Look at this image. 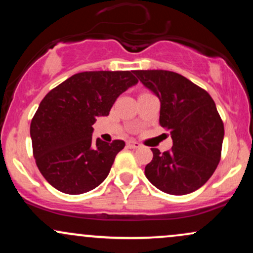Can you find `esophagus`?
<instances>
[{
	"label": "esophagus",
	"instance_id": "1",
	"mask_svg": "<svg viewBox=\"0 0 253 253\" xmlns=\"http://www.w3.org/2000/svg\"><path fill=\"white\" fill-rule=\"evenodd\" d=\"M127 146H128L129 149H139L141 145L135 140H129V141H127Z\"/></svg>",
	"mask_w": 253,
	"mask_h": 253
}]
</instances>
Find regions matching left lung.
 Masks as SVG:
<instances>
[{
    "label": "left lung",
    "instance_id": "obj_1",
    "mask_svg": "<svg viewBox=\"0 0 253 253\" xmlns=\"http://www.w3.org/2000/svg\"><path fill=\"white\" fill-rule=\"evenodd\" d=\"M138 80L161 101L159 124L169 130L172 147L153 158L145 176L159 190L185 195L201 188L221 157L225 130L213 98L182 75L167 70H136Z\"/></svg>",
    "mask_w": 253,
    "mask_h": 253
}]
</instances>
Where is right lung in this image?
I'll return each instance as SVG.
<instances>
[{"label": "right lung", "mask_w": 253, "mask_h": 253, "mask_svg": "<svg viewBox=\"0 0 253 253\" xmlns=\"http://www.w3.org/2000/svg\"><path fill=\"white\" fill-rule=\"evenodd\" d=\"M134 71H85L52 89L31 123L33 156L42 175L62 193L78 195L102 183L124 140L92 139V125L138 80Z\"/></svg>", "instance_id": "obj_1"}]
</instances>
